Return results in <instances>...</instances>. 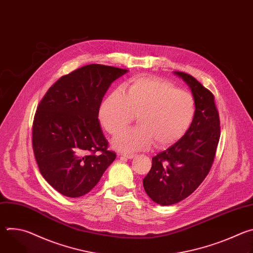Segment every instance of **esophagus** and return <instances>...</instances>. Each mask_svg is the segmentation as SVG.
<instances>
[{"instance_id":"1","label":"esophagus","mask_w":253,"mask_h":253,"mask_svg":"<svg viewBox=\"0 0 253 253\" xmlns=\"http://www.w3.org/2000/svg\"><path fill=\"white\" fill-rule=\"evenodd\" d=\"M122 156H124V157H126L128 159H133L136 155L135 154H131V153H124V154H122Z\"/></svg>"}]
</instances>
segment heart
<instances>
[{"label":"heart","mask_w":253,"mask_h":253,"mask_svg":"<svg viewBox=\"0 0 253 253\" xmlns=\"http://www.w3.org/2000/svg\"><path fill=\"white\" fill-rule=\"evenodd\" d=\"M123 90L108 96L100 108L105 129L116 134L137 116L138 126L119 133L112 142L121 152L146 150L153 141L158 147L181 138L189 129L195 114L191 94L177 90L170 82L155 77L131 80Z\"/></svg>","instance_id":"heart-1"}]
</instances>
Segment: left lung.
Returning a JSON list of instances; mask_svg holds the SVG:
<instances>
[{
	"label": "left lung",
	"mask_w": 253,
	"mask_h": 253,
	"mask_svg": "<svg viewBox=\"0 0 253 253\" xmlns=\"http://www.w3.org/2000/svg\"><path fill=\"white\" fill-rule=\"evenodd\" d=\"M174 75L189 86L195 114L184 136L152 158V167L143 179L147 195L163 206L185 199L202 183L220 138L219 114L213 94L189 74L176 71Z\"/></svg>",
	"instance_id": "1"
}]
</instances>
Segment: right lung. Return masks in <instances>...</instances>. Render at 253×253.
<instances>
[{
	"instance_id": "1",
	"label": "right lung",
	"mask_w": 253,
	"mask_h": 253,
	"mask_svg": "<svg viewBox=\"0 0 253 253\" xmlns=\"http://www.w3.org/2000/svg\"><path fill=\"white\" fill-rule=\"evenodd\" d=\"M127 72L100 64L81 67L61 77L39 103L33 150L42 176L61 194H87L115 160L98 115L108 88Z\"/></svg>"
}]
</instances>
